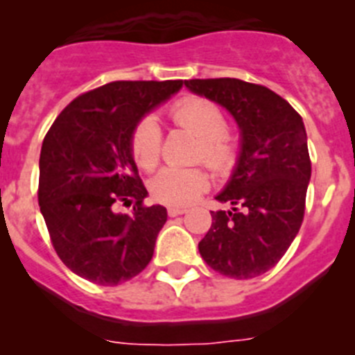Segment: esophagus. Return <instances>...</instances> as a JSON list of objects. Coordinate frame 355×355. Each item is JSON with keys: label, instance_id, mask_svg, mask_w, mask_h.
<instances>
[{"label": "esophagus", "instance_id": "obj_1", "mask_svg": "<svg viewBox=\"0 0 355 355\" xmlns=\"http://www.w3.org/2000/svg\"><path fill=\"white\" fill-rule=\"evenodd\" d=\"M168 216H178V215H184L187 213V208H178V206H171V208L167 209Z\"/></svg>", "mask_w": 355, "mask_h": 355}]
</instances>
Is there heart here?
<instances>
[{
	"mask_svg": "<svg viewBox=\"0 0 355 355\" xmlns=\"http://www.w3.org/2000/svg\"><path fill=\"white\" fill-rule=\"evenodd\" d=\"M171 119L178 126L192 131L200 139L199 158L218 174H225L236 165L240 142L227 131V117L218 105L209 99L188 96L171 106ZM131 156L140 168L156 167L162 153V130L153 115H144L130 137ZM211 183L206 168L165 167L153 175L149 190L153 199L167 206H187L206 192Z\"/></svg>",
	"mask_w": 355,
	"mask_h": 355,
	"instance_id": "b5f03b06",
	"label": "heart"
}]
</instances>
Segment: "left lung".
Wrapping results in <instances>:
<instances>
[{
  "instance_id": "1",
  "label": "left lung",
  "mask_w": 355,
  "mask_h": 355,
  "mask_svg": "<svg viewBox=\"0 0 355 355\" xmlns=\"http://www.w3.org/2000/svg\"><path fill=\"white\" fill-rule=\"evenodd\" d=\"M233 114L241 130V155L216 200L231 211H211V227L199 241L208 266L225 277L268 272L299 233L311 178L306 128L299 112L274 90L236 78L184 81Z\"/></svg>"
}]
</instances>
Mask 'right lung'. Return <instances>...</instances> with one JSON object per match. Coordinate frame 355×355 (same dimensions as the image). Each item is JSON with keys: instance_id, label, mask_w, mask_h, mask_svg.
Returning <instances> with one entry per match:
<instances>
[{"instance_id": "obj_1", "label": "right lung", "mask_w": 355, "mask_h": 355, "mask_svg": "<svg viewBox=\"0 0 355 355\" xmlns=\"http://www.w3.org/2000/svg\"><path fill=\"white\" fill-rule=\"evenodd\" d=\"M181 87L183 80L112 81L69 103L44 137L40 211L58 258L80 277L115 286L149 265L167 209L144 205L130 137ZM119 205L134 209L119 214Z\"/></svg>"}]
</instances>
